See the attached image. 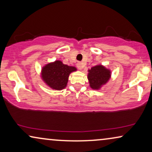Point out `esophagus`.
<instances>
[{"mask_svg":"<svg viewBox=\"0 0 152 152\" xmlns=\"http://www.w3.org/2000/svg\"><path fill=\"white\" fill-rule=\"evenodd\" d=\"M77 68L80 70H82V68H84V65H83V64L82 63V62H78V63L77 64Z\"/></svg>","mask_w":152,"mask_h":152,"instance_id":"esophagus-1","label":"esophagus"}]
</instances>
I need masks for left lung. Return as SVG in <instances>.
<instances>
[{
    "instance_id": "left-lung-1",
    "label": "left lung",
    "mask_w": 152,
    "mask_h": 152,
    "mask_svg": "<svg viewBox=\"0 0 152 152\" xmlns=\"http://www.w3.org/2000/svg\"><path fill=\"white\" fill-rule=\"evenodd\" d=\"M87 77L91 88L93 90H99L111 79V71L104 66L97 64L88 70Z\"/></svg>"
}]
</instances>
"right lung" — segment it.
Instances as JSON below:
<instances>
[{"label": "right lung", "instance_id": "obj_1", "mask_svg": "<svg viewBox=\"0 0 152 152\" xmlns=\"http://www.w3.org/2000/svg\"><path fill=\"white\" fill-rule=\"evenodd\" d=\"M77 70L76 67L64 64L55 60L43 66L41 70V78L45 85L56 91H61L67 86L70 74Z\"/></svg>", "mask_w": 152, "mask_h": 152}]
</instances>
